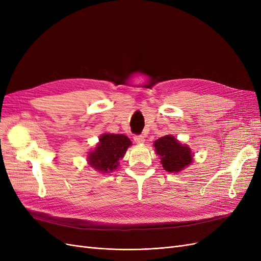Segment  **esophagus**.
<instances>
[{
	"label": "esophagus",
	"mask_w": 261,
	"mask_h": 261,
	"mask_svg": "<svg viewBox=\"0 0 261 261\" xmlns=\"http://www.w3.org/2000/svg\"><path fill=\"white\" fill-rule=\"evenodd\" d=\"M134 140H135L136 144H144L145 143V137L141 135H135L134 136Z\"/></svg>",
	"instance_id": "obj_1"
}]
</instances>
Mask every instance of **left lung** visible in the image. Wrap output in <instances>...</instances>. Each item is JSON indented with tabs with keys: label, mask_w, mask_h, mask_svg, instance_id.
I'll return each instance as SVG.
<instances>
[{
	"label": "left lung",
	"mask_w": 261,
	"mask_h": 261,
	"mask_svg": "<svg viewBox=\"0 0 261 261\" xmlns=\"http://www.w3.org/2000/svg\"><path fill=\"white\" fill-rule=\"evenodd\" d=\"M153 145L156 154L161 156V163L165 171L179 172L193 161L191 149L180 145L171 135L156 139Z\"/></svg>",
	"instance_id": "8db88e82"
}]
</instances>
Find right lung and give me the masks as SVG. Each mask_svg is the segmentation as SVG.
<instances>
[{
    "label": "right lung",
    "mask_w": 261,
    "mask_h": 261,
    "mask_svg": "<svg viewBox=\"0 0 261 261\" xmlns=\"http://www.w3.org/2000/svg\"><path fill=\"white\" fill-rule=\"evenodd\" d=\"M130 145L132 141L125 135L105 134L100 137L97 149L89 154V164L103 173L112 172L117 168V161L122 159Z\"/></svg>",
    "instance_id": "right-lung-1"
}]
</instances>
